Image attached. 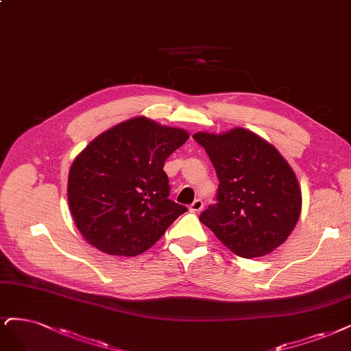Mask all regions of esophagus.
<instances>
[{
	"label": "esophagus",
	"mask_w": 351,
	"mask_h": 351,
	"mask_svg": "<svg viewBox=\"0 0 351 351\" xmlns=\"http://www.w3.org/2000/svg\"><path fill=\"white\" fill-rule=\"evenodd\" d=\"M202 209H203V200H202V199H196L195 202H193V203L190 204V212L197 213V212H200Z\"/></svg>",
	"instance_id": "34e87169"
}]
</instances>
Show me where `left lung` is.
<instances>
[{"mask_svg": "<svg viewBox=\"0 0 351 351\" xmlns=\"http://www.w3.org/2000/svg\"><path fill=\"white\" fill-rule=\"evenodd\" d=\"M193 138L219 180L216 203L200 213V222L239 257H261L282 245L299 219L302 196L279 151L243 128Z\"/></svg>", "mask_w": 351, "mask_h": 351, "instance_id": "8db88e82", "label": "left lung"}]
</instances>
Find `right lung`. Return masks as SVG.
<instances>
[{
    "label": "right lung",
    "instance_id": "right-lung-1",
    "mask_svg": "<svg viewBox=\"0 0 351 351\" xmlns=\"http://www.w3.org/2000/svg\"><path fill=\"white\" fill-rule=\"evenodd\" d=\"M189 139L183 129L147 117L116 125L72 162L68 203L82 237L110 256L151 248L187 210L170 197L165 160Z\"/></svg>",
    "mask_w": 351,
    "mask_h": 351
}]
</instances>
